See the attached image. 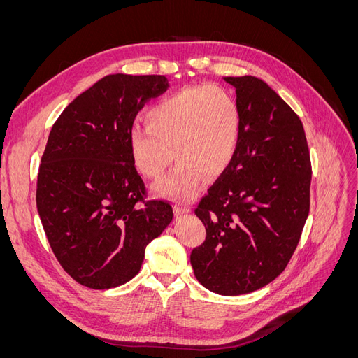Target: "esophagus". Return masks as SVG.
Masks as SVG:
<instances>
[{
  "mask_svg": "<svg viewBox=\"0 0 358 358\" xmlns=\"http://www.w3.org/2000/svg\"><path fill=\"white\" fill-rule=\"evenodd\" d=\"M189 210H191L189 206H185V204H175V213H176V215L188 213Z\"/></svg>",
  "mask_w": 358,
  "mask_h": 358,
  "instance_id": "obj_1",
  "label": "esophagus"
}]
</instances>
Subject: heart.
Here are the masks:
<instances>
[{
	"instance_id": "1",
	"label": "heart",
	"mask_w": 358,
	"mask_h": 358,
	"mask_svg": "<svg viewBox=\"0 0 358 358\" xmlns=\"http://www.w3.org/2000/svg\"><path fill=\"white\" fill-rule=\"evenodd\" d=\"M146 125L129 134L136 167L143 176L159 179L175 154L176 167L155 189L159 196L188 200L203 175L215 179L230 166L239 143L241 113L220 86H194L150 107Z\"/></svg>"
}]
</instances>
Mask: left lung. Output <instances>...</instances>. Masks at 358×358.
<instances>
[{
  "mask_svg": "<svg viewBox=\"0 0 358 358\" xmlns=\"http://www.w3.org/2000/svg\"><path fill=\"white\" fill-rule=\"evenodd\" d=\"M236 88L241 134L230 166L200 200L206 241L191 251L199 282L239 296L272 282L294 254L309 215L310 158L299 116L262 79Z\"/></svg>",
  "mask_w": 358,
  "mask_h": 358,
  "instance_id": "obj_1",
  "label": "left lung"
}]
</instances>
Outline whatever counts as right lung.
<instances>
[{
	"label": "right lung",
	"mask_w": 358,
	"mask_h": 358,
	"mask_svg": "<svg viewBox=\"0 0 358 358\" xmlns=\"http://www.w3.org/2000/svg\"><path fill=\"white\" fill-rule=\"evenodd\" d=\"M169 86L166 76L109 74L76 96L50 129L37 210L53 254L80 285L128 282L173 220L167 201H145L129 152L136 115Z\"/></svg>",
	"instance_id": "add662e5"
}]
</instances>
